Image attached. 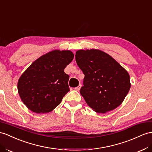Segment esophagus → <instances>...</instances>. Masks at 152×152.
I'll return each instance as SVG.
<instances>
[{"label": "esophagus", "instance_id": "34e87169", "mask_svg": "<svg viewBox=\"0 0 152 152\" xmlns=\"http://www.w3.org/2000/svg\"><path fill=\"white\" fill-rule=\"evenodd\" d=\"M81 84H80L78 86H77V87H76L75 89L76 91H79L80 90V88H81Z\"/></svg>", "mask_w": 152, "mask_h": 152}]
</instances>
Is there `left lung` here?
I'll return each instance as SVG.
<instances>
[{"mask_svg": "<svg viewBox=\"0 0 152 152\" xmlns=\"http://www.w3.org/2000/svg\"><path fill=\"white\" fill-rule=\"evenodd\" d=\"M77 65L85 75L80 94L98 113L119 107L130 88L128 72L109 54L98 49L78 50Z\"/></svg>", "mask_w": 152, "mask_h": 152, "instance_id": "left-lung-1", "label": "left lung"}]
</instances>
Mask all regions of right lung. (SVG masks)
Returning a JSON list of instances; mask_svg holds the SVG:
<instances>
[{"label": "right lung", "mask_w": 152, "mask_h": 152, "mask_svg": "<svg viewBox=\"0 0 152 152\" xmlns=\"http://www.w3.org/2000/svg\"><path fill=\"white\" fill-rule=\"evenodd\" d=\"M74 58L71 50H54L34 61L18 81V92L29 110L48 113L70 91L69 76L64 72Z\"/></svg>", "instance_id": "right-lung-1"}]
</instances>
